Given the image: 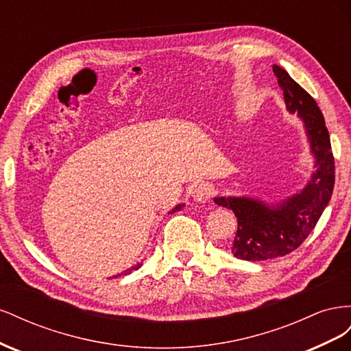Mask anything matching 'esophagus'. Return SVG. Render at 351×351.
<instances>
[{
  "instance_id": "esophagus-1",
  "label": "esophagus",
  "mask_w": 351,
  "mask_h": 351,
  "mask_svg": "<svg viewBox=\"0 0 351 351\" xmlns=\"http://www.w3.org/2000/svg\"><path fill=\"white\" fill-rule=\"evenodd\" d=\"M212 186L209 183H199L193 187L192 196L196 202H206L212 195Z\"/></svg>"
}]
</instances>
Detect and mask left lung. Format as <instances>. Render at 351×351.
I'll use <instances>...</instances> for the list:
<instances>
[{
	"mask_svg": "<svg viewBox=\"0 0 351 351\" xmlns=\"http://www.w3.org/2000/svg\"><path fill=\"white\" fill-rule=\"evenodd\" d=\"M287 111L299 115L315 158V171L299 193L268 204L258 197L219 196L214 202L234 212L237 232L231 252L243 261L284 256L306 240L332 196L335 165L324 115L316 101L280 66H272Z\"/></svg>",
	"mask_w": 351,
	"mask_h": 351,
	"instance_id": "obj_1",
	"label": "left lung"
}]
</instances>
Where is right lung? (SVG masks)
<instances>
[{
	"mask_svg": "<svg viewBox=\"0 0 351 351\" xmlns=\"http://www.w3.org/2000/svg\"><path fill=\"white\" fill-rule=\"evenodd\" d=\"M184 208V204H178L176 208H173L171 210H169L168 212V214H173V212H176V210H182ZM142 267V263H139V262H137L136 265H134V267H132V268H129V269H127V271H124V272H121V274H119V277H120V275H127V274H130V272H133V271H136V269H139ZM115 277H117V275H115ZM115 277H112V278H115Z\"/></svg>",
	"mask_w": 351,
	"mask_h": 351,
	"instance_id": "1",
	"label": "right lung"
}]
</instances>
